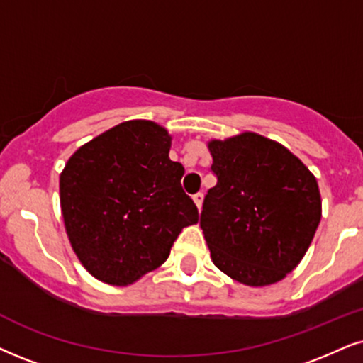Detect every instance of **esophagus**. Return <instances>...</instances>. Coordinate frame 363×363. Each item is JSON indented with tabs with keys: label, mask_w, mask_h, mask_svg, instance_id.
<instances>
[{
	"label": "esophagus",
	"mask_w": 363,
	"mask_h": 363,
	"mask_svg": "<svg viewBox=\"0 0 363 363\" xmlns=\"http://www.w3.org/2000/svg\"><path fill=\"white\" fill-rule=\"evenodd\" d=\"M194 202H195V205H196V208H202V203H203V194H195L194 195Z\"/></svg>",
	"instance_id": "34e87169"
}]
</instances>
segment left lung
Segmentation results:
<instances>
[{
	"instance_id": "obj_1",
	"label": "left lung",
	"mask_w": 363,
	"mask_h": 363,
	"mask_svg": "<svg viewBox=\"0 0 363 363\" xmlns=\"http://www.w3.org/2000/svg\"><path fill=\"white\" fill-rule=\"evenodd\" d=\"M217 185L203 200L212 261L247 286L277 283L310 247L321 218L315 174L279 143L256 133L208 143Z\"/></svg>"
}]
</instances>
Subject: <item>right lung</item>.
I'll list each match as a JSON object with an SVG mask.
<instances>
[{"label":"right lung","instance_id":"1","mask_svg":"<svg viewBox=\"0 0 363 363\" xmlns=\"http://www.w3.org/2000/svg\"><path fill=\"white\" fill-rule=\"evenodd\" d=\"M172 136L153 121H126L80 146L60 173L67 235L82 266L128 286L167 261L183 227L199 222L169 160Z\"/></svg>","mask_w":363,"mask_h":363}]
</instances>
